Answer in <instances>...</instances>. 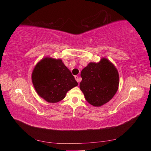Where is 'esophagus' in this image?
Listing matches in <instances>:
<instances>
[{
	"mask_svg": "<svg viewBox=\"0 0 151 151\" xmlns=\"http://www.w3.org/2000/svg\"><path fill=\"white\" fill-rule=\"evenodd\" d=\"M75 79H76V81H77L78 83H79V82H80V80H79V78H78V76H75Z\"/></svg>",
	"mask_w": 151,
	"mask_h": 151,
	"instance_id": "1",
	"label": "esophagus"
}]
</instances>
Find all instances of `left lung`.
I'll return each instance as SVG.
<instances>
[{
  "mask_svg": "<svg viewBox=\"0 0 151 151\" xmlns=\"http://www.w3.org/2000/svg\"><path fill=\"white\" fill-rule=\"evenodd\" d=\"M80 89L88 103L101 106L112 99L119 85L118 70L106 58L90 63L81 71Z\"/></svg>",
  "mask_w": 151,
  "mask_h": 151,
  "instance_id": "1",
  "label": "left lung"
}]
</instances>
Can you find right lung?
<instances>
[{
	"label": "right lung",
	"instance_id": "obj_1",
	"mask_svg": "<svg viewBox=\"0 0 151 151\" xmlns=\"http://www.w3.org/2000/svg\"><path fill=\"white\" fill-rule=\"evenodd\" d=\"M33 86L37 94L48 103H55L78 83L61 59L45 57L39 61L32 73Z\"/></svg>",
	"mask_w": 151,
	"mask_h": 151
}]
</instances>
